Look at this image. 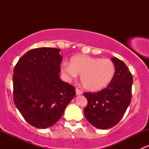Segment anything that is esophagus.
Wrapping results in <instances>:
<instances>
[{"instance_id": "obj_1", "label": "esophagus", "mask_w": 149, "mask_h": 149, "mask_svg": "<svg viewBox=\"0 0 149 149\" xmlns=\"http://www.w3.org/2000/svg\"><path fill=\"white\" fill-rule=\"evenodd\" d=\"M76 94H77V95H81V94H83V91L78 88H76Z\"/></svg>"}]
</instances>
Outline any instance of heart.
<instances>
[{"label": "heart", "mask_w": 149, "mask_h": 149, "mask_svg": "<svg viewBox=\"0 0 149 149\" xmlns=\"http://www.w3.org/2000/svg\"><path fill=\"white\" fill-rule=\"evenodd\" d=\"M63 73L68 79L81 74V81L86 89L97 91L111 82L115 73V65L109 59L76 55L70 59V64L63 63Z\"/></svg>", "instance_id": "b5f03b06"}]
</instances>
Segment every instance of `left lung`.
Wrapping results in <instances>:
<instances>
[{"label": "left lung", "mask_w": 149, "mask_h": 149, "mask_svg": "<svg viewBox=\"0 0 149 149\" xmlns=\"http://www.w3.org/2000/svg\"><path fill=\"white\" fill-rule=\"evenodd\" d=\"M115 73L107 86L96 93H84L86 97L84 115L99 129H109L118 124L131 101L133 76L124 62L112 58Z\"/></svg>", "instance_id": "8db88e82"}]
</instances>
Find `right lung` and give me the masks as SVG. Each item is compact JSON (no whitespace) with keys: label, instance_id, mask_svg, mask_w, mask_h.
I'll list each match as a JSON object with an SVG mask.
<instances>
[{"label":"right lung","instance_id":"1","mask_svg":"<svg viewBox=\"0 0 149 149\" xmlns=\"http://www.w3.org/2000/svg\"><path fill=\"white\" fill-rule=\"evenodd\" d=\"M60 51L50 47L32 49L13 69V102L26 121L37 128L55 124L76 95L74 87L60 79L63 61Z\"/></svg>","mask_w":149,"mask_h":149}]
</instances>
